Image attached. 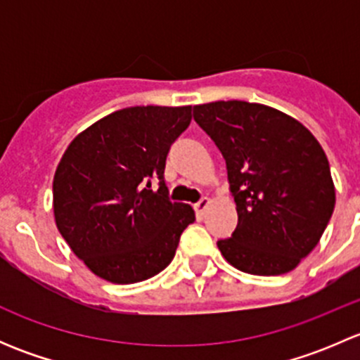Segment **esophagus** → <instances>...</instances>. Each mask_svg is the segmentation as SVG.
<instances>
[{"label": "esophagus", "instance_id": "esophagus-1", "mask_svg": "<svg viewBox=\"0 0 360 360\" xmlns=\"http://www.w3.org/2000/svg\"><path fill=\"white\" fill-rule=\"evenodd\" d=\"M209 205H210L209 198H202L200 202L195 203V210H197L198 216H203V214H205V210L209 209Z\"/></svg>", "mask_w": 360, "mask_h": 360}]
</instances>
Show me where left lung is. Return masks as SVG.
Returning a JSON list of instances; mask_svg holds the SVG:
<instances>
[{
  "label": "left lung",
  "mask_w": 360,
  "mask_h": 360,
  "mask_svg": "<svg viewBox=\"0 0 360 360\" xmlns=\"http://www.w3.org/2000/svg\"><path fill=\"white\" fill-rule=\"evenodd\" d=\"M193 118L226 160L238 224L217 242L224 259L252 275L294 270L321 240L336 190L328 157L292 116L245 101L193 106Z\"/></svg>",
  "instance_id": "1"
}]
</instances>
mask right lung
Wrapping results in <instances>:
<instances>
[{
    "label": "right lung",
    "mask_w": 360,
    "mask_h": 360,
    "mask_svg": "<svg viewBox=\"0 0 360 360\" xmlns=\"http://www.w3.org/2000/svg\"><path fill=\"white\" fill-rule=\"evenodd\" d=\"M190 122L191 106L125 108L69 143L53 176V217L94 275L136 284L174 259L195 210L169 200L163 170L170 144Z\"/></svg>",
    "instance_id": "1"
}]
</instances>
